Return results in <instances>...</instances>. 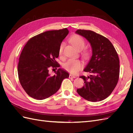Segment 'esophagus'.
Wrapping results in <instances>:
<instances>
[{"mask_svg":"<svg viewBox=\"0 0 133 133\" xmlns=\"http://www.w3.org/2000/svg\"><path fill=\"white\" fill-rule=\"evenodd\" d=\"M69 78H76V76H74V75L70 74V75H69Z\"/></svg>","mask_w":133,"mask_h":133,"instance_id":"34e87169","label":"esophagus"}]
</instances>
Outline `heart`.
Here are the masks:
<instances>
[{
	"label": "heart",
	"instance_id": "1",
	"mask_svg": "<svg viewBox=\"0 0 133 133\" xmlns=\"http://www.w3.org/2000/svg\"><path fill=\"white\" fill-rule=\"evenodd\" d=\"M70 42L76 49L79 51L82 50L85 46V42L81 36L79 35H74L70 38ZM64 47V43H62L60 44L59 49V54L60 55H62L63 49ZM84 57L88 58L89 56V53L87 50H84L82 53ZM83 63L81 60L78 59H70L64 64V69L71 74H75L83 68Z\"/></svg>",
	"mask_w": 133,
	"mask_h": 133
}]
</instances>
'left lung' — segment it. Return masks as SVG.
Here are the masks:
<instances>
[{
  "instance_id": "obj_1",
  "label": "left lung",
  "mask_w": 133,
  "mask_h": 133,
  "mask_svg": "<svg viewBox=\"0 0 133 133\" xmlns=\"http://www.w3.org/2000/svg\"><path fill=\"white\" fill-rule=\"evenodd\" d=\"M90 43L92 56L84 71L92 74L80 76L84 85L76 90L84 99L99 102L109 96L118 83L120 65L117 52L109 40L91 30L78 29L75 31Z\"/></svg>"
}]
</instances>
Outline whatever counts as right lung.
Segmentation results:
<instances>
[{
    "instance_id": "obj_1",
    "label": "right lung",
    "mask_w": 133,
    "mask_h": 133,
    "mask_svg": "<svg viewBox=\"0 0 133 133\" xmlns=\"http://www.w3.org/2000/svg\"><path fill=\"white\" fill-rule=\"evenodd\" d=\"M68 33L67 28L45 31L30 38L23 49L18 65V77L24 90L31 98H49L59 89L63 79L69 77V73L60 68L53 76L49 74L50 67L60 66L55 59Z\"/></svg>"
}]
</instances>
